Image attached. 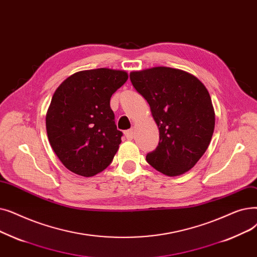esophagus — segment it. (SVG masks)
<instances>
[{"label":"esophagus","mask_w":257,"mask_h":257,"mask_svg":"<svg viewBox=\"0 0 257 257\" xmlns=\"http://www.w3.org/2000/svg\"><path fill=\"white\" fill-rule=\"evenodd\" d=\"M124 136L127 140H132L134 138V131L133 130H127L124 132Z\"/></svg>","instance_id":"34e87169"}]
</instances>
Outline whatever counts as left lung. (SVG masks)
Masks as SVG:
<instances>
[{"label":"left lung","mask_w":257,"mask_h":257,"mask_svg":"<svg viewBox=\"0 0 257 257\" xmlns=\"http://www.w3.org/2000/svg\"><path fill=\"white\" fill-rule=\"evenodd\" d=\"M130 79L149 102L159 128L160 141L146 161L169 177L188 172L208 149L214 131L208 91L195 76L167 67L132 72Z\"/></svg>","instance_id":"left-lung-1"}]
</instances>
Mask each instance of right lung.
Instances as JSON below:
<instances>
[{"instance_id":"right-lung-1","label":"right lung","mask_w":257,"mask_h":257,"mask_svg":"<svg viewBox=\"0 0 257 257\" xmlns=\"http://www.w3.org/2000/svg\"><path fill=\"white\" fill-rule=\"evenodd\" d=\"M127 77L125 71L106 68L80 71L53 94L46 116L48 139L72 173L93 177L113 161L122 132L109 100Z\"/></svg>"}]
</instances>
